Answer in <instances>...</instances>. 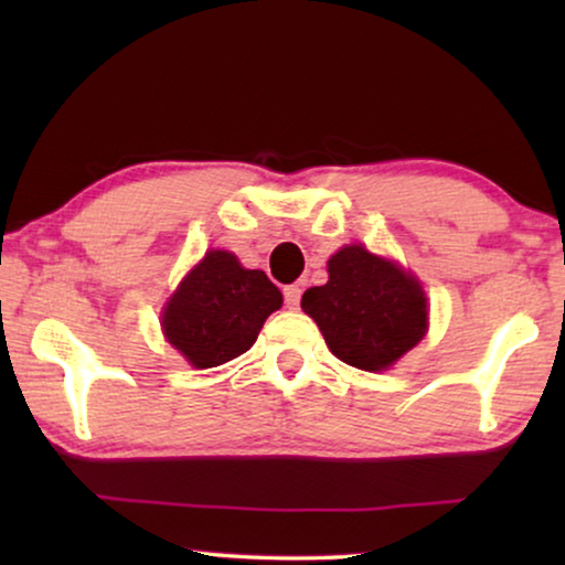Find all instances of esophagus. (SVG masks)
<instances>
[{
	"label": "esophagus",
	"mask_w": 565,
	"mask_h": 565,
	"mask_svg": "<svg viewBox=\"0 0 565 565\" xmlns=\"http://www.w3.org/2000/svg\"><path fill=\"white\" fill-rule=\"evenodd\" d=\"M282 296H285V306L298 308V303H300V285H285Z\"/></svg>",
	"instance_id": "esophagus-1"
}]
</instances>
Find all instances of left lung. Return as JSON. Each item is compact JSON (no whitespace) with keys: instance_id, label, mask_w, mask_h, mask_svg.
Segmentation results:
<instances>
[{"instance_id":"left-lung-1","label":"left lung","mask_w":565,"mask_h":565,"mask_svg":"<svg viewBox=\"0 0 565 565\" xmlns=\"http://www.w3.org/2000/svg\"><path fill=\"white\" fill-rule=\"evenodd\" d=\"M327 269V285L308 288L300 308L319 323L334 358L377 373L427 334V296L419 280L393 259L350 244L329 259Z\"/></svg>"}]
</instances>
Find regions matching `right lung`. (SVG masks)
I'll return each instance as SVG.
<instances>
[{
	"instance_id": "right-lung-1",
	"label": "right lung",
	"mask_w": 565,
	"mask_h": 565,
	"mask_svg": "<svg viewBox=\"0 0 565 565\" xmlns=\"http://www.w3.org/2000/svg\"><path fill=\"white\" fill-rule=\"evenodd\" d=\"M280 306L282 292L262 269L211 249L169 298L161 329L192 367H218L249 350Z\"/></svg>"
}]
</instances>
